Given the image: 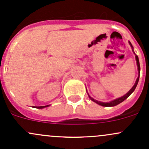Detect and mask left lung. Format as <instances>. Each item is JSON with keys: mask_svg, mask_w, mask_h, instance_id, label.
I'll return each instance as SVG.
<instances>
[{"mask_svg": "<svg viewBox=\"0 0 149 149\" xmlns=\"http://www.w3.org/2000/svg\"><path fill=\"white\" fill-rule=\"evenodd\" d=\"M129 45H130L131 47H132V50L134 51V49H133V48H134V47H133L132 43H131L130 42H129ZM134 54H135V53H134ZM135 57H136V60L137 67H138L139 73H140V64H139V60L138 56L136 55V54H135ZM139 79V75L138 78H137V79H136V82H135V84H134V85L133 86L132 89H131L130 90H129V92H128L127 93L125 94V95H124V96H123V97H119V98H118V99H116V100L111 101V102H106V103H105V102H100V101L95 100H94V99L92 98V97H91L89 95V94H88V96H89V99H90L91 100L93 101V102H95V103L98 104L99 105H101V106H102V107H114V106H116V105H117V104H119L121 103V102H124V101L125 100L126 98H128V97H129V96L131 95V94H132V92H134V90H135L137 84H138Z\"/></svg>", "mask_w": 149, "mask_h": 149, "instance_id": "1", "label": "left lung"}]
</instances>
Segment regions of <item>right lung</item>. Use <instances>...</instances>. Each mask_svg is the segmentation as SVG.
<instances>
[{"instance_id":"add662e5","label":"right lung","mask_w":149,"mask_h":149,"mask_svg":"<svg viewBox=\"0 0 149 149\" xmlns=\"http://www.w3.org/2000/svg\"><path fill=\"white\" fill-rule=\"evenodd\" d=\"M49 107V105H47V106H41V107H36L37 109H42V108H45V107Z\"/></svg>"}]
</instances>
